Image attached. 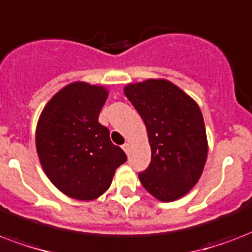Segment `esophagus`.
Listing matches in <instances>:
<instances>
[{
	"mask_svg": "<svg viewBox=\"0 0 252 252\" xmlns=\"http://www.w3.org/2000/svg\"><path fill=\"white\" fill-rule=\"evenodd\" d=\"M122 148H124L125 153L128 154V151H130V144H128V143H125L124 146H122Z\"/></svg>",
	"mask_w": 252,
	"mask_h": 252,
	"instance_id": "esophagus-1",
	"label": "esophagus"
}]
</instances>
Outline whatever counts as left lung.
Returning a JSON list of instances; mask_svg holds the SVG:
<instances>
[{"label":"left lung","mask_w":252,"mask_h":252,"mask_svg":"<svg viewBox=\"0 0 252 252\" xmlns=\"http://www.w3.org/2000/svg\"><path fill=\"white\" fill-rule=\"evenodd\" d=\"M147 128L151 161L139 180L155 198L185 196L200 179L206 157L205 125L196 101L164 79L128 84L124 89Z\"/></svg>","instance_id":"1"}]
</instances>
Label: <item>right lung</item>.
<instances>
[{"label": "right lung", "instance_id": "right-lung-1", "mask_svg": "<svg viewBox=\"0 0 252 252\" xmlns=\"http://www.w3.org/2000/svg\"><path fill=\"white\" fill-rule=\"evenodd\" d=\"M109 92L83 81L60 89L39 117L35 143L51 183L76 200H94L108 190L116 169L127 160L98 116Z\"/></svg>", "mask_w": 252, "mask_h": 252}]
</instances>
